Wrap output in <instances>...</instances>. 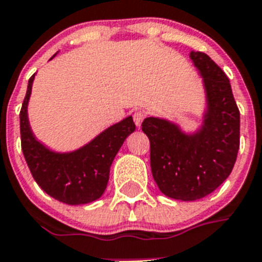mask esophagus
Returning <instances> with one entry per match:
<instances>
[{
  "instance_id": "1",
  "label": "esophagus",
  "mask_w": 262,
  "mask_h": 262,
  "mask_svg": "<svg viewBox=\"0 0 262 262\" xmlns=\"http://www.w3.org/2000/svg\"><path fill=\"white\" fill-rule=\"evenodd\" d=\"M145 117H146L145 112L136 111L135 113H134V122H135L136 126H140V124L143 123V121H144V118H145Z\"/></svg>"
}]
</instances>
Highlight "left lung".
<instances>
[{
	"label": "left lung",
	"mask_w": 262,
	"mask_h": 262,
	"mask_svg": "<svg viewBox=\"0 0 262 262\" xmlns=\"http://www.w3.org/2000/svg\"><path fill=\"white\" fill-rule=\"evenodd\" d=\"M190 59L207 99L201 128L188 135L156 117L141 123L150 141L154 181L164 195L179 201H196L217 189L230 175L239 149V109L229 78L207 54L191 51Z\"/></svg>",
	"instance_id": "1"
}]
</instances>
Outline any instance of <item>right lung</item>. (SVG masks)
<instances>
[{
    "label": "right lung",
    "instance_id": "obj_1",
    "mask_svg": "<svg viewBox=\"0 0 262 262\" xmlns=\"http://www.w3.org/2000/svg\"><path fill=\"white\" fill-rule=\"evenodd\" d=\"M54 58V56H52ZM34 74L20 111L21 150L36 183L50 196L67 204H84L103 195L112 162L136 126L133 117L113 124L92 141L71 153H55L36 140L28 122L27 106Z\"/></svg>",
    "mask_w": 262,
    "mask_h": 262
}]
</instances>
